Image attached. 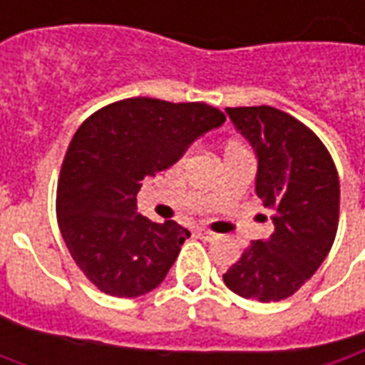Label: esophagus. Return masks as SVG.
Returning <instances> with one entry per match:
<instances>
[{
  "label": "esophagus",
  "instance_id": "34e87169",
  "mask_svg": "<svg viewBox=\"0 0 365 365\" xmlns=\"http://www.w3.org/2000/svg\"><path fill=\"white\" fill-rule=\"evenodd\" d=\"M195 234H197V238H202V240H214V238H216V234L210 232V230H204V228H200Z\"/></svg>",
  "mask_w": 365,
  "mask_h": 365
}]
</instances>
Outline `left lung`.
<instances>
[{"label":"left lung","instance_id":"1","mask_svg":"<svg viewBox=\"0 0 365 365\" xmlns=\"http://www.w3.org/2000/svg\"><path fill=\"white\" fill-rule=\"evenodd\" d=\"M258 158L257 195L272 210L269 240H252L224 272L236 295L270 303L295 295L331 250L339 224V178L319 137L279 108L228 107Z\"/></svg>","mask_w":365,"mask_h":365}]
</instances>
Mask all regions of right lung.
Masks as SVG:
<instances>
[{
    "label": "right lung",
    "instance_id": "add662e5",
    "mask_svg": "<svg viewBox=\"0 0 365 365\" xmlns=\"http://www.w3.org/2000/svg\"><path fill=\"white\" fill-rule=\"evenodd\" d=\"M224 120L206 103L135 96L98 108L74 133L58 178V226L98 291L133 299L165 279L190 232L137 214L139 182L168 170Z\"/></svg>",
    "mask_w": 365,
    "mask_h": 365
}]
</instances>
